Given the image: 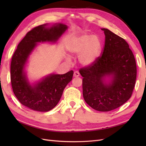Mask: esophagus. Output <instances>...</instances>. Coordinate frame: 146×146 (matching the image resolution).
I'll use <instances>...</instances> for the list:
<instances>
[{
	"instance_id": "esophagus-1",
	"label": "esophagus",
	"mask_w": 146,
	"mask_h": 146,
	"mask_svg": "<svg viewBox=\"0 0 146 146\" xmlns=\"http://www.w3.org/2000/svg\"><path fill=\"white\" fill-rule=\"evenodd\" d=\"M79 76H80V73H79L78 71H75L74 72V77H79Z\"/></svg>"
}]
</instances>
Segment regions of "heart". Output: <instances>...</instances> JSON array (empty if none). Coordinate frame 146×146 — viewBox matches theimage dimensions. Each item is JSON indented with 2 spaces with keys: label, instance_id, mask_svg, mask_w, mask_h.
<instances>
[{
  "label": "heart",
  "instance_id": "b5f03b06",
  "mask_svg": "<svg viewBox=\"0 0 146 146\" xmlns=\"http://www.w3.org/2000/svg\"><path fill=\"white\" fill-rule=\"evenodd\" d=\"M101 49V41L96 35L83 34L70 42L68 50L70 54L78 55V61L84 66H89L98 59ZM69 60V58H68Z\"/></svg>",
  "mask_w": 146,
  "mask_h": 146
}]
</instances>
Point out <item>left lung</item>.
<instances>
[{
	"mask_svg": "<svg viewBox=\"0 0 146 146\" xmlns=\"http://www.w3.org/2000/svg\"><path fill=\"white\" fill-rule=\"evenodd\" d=\"M102 55L95 62L80 69L83 78V96L86 104L99 111L121 107L131 96L136 78L133 52L124 39L107 29ZM112 79L104 82L106 76Z\"/></svg>",
	"mask_w": 146,
	"mask_h": 146,
	"instance_id": "1",
	"label": "left lung"
}]
</instances>
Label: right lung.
I'll return each mask as SVG.
<instances>
[{"instance_id":"add662e5","label":"right lung","mask_w":146,"mask_h":146,"mask_svg":"<svg viewBox=\"0 0 146 146\" xmlns=\"http://www.w3.org/2000/svg\"><path fill=\"white\" fill-rule=\"evenodd\" d=\"M39 25L26 34L19 43L11 61V83L13 91L20 103L38 111H48L58 104L66 85L72 80L73 70L64 74H51L31 85L24 72L30 54L38 42H55L67 30L68 26L57 24L50 28Z\"/></svg>"}]
</instances>
